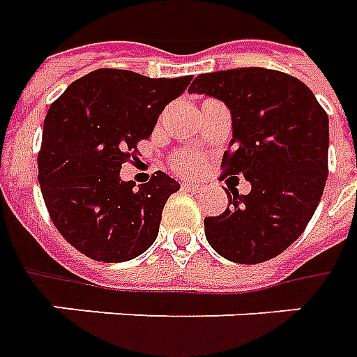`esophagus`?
Listing matches in <instances>:
<instances>
[{"instance_id":"obj_1","label":"esophagus","mask_w":357,"mask_h":357,"mask_svg":"<svg viewBox=\"0 0 357 357\" xmlns=\"http://www.w3.org/2000/svg\"><path fill=\"white\" fill-rule=\"evenodd\" d=\"M183 190H186V192H199V190H202V186H199V184L184 183L183 184Z\"/></svg>"}]
</instances>
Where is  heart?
<instances>
[{
    "mask_svg": "<svg viewBox=\"0 0 357 357\" xmlns=\"http://www.w3.org/2000/svg\"><path fill=\"white\" fill-rule=\"evenodd\" d=\"M173 169L178 174H183V176H194V174H198L202 171V167H204V155L198 153V151H178L176 155L173 158Z\"/></svg>",
    "mask_w": 357,
    "mask_h": 357,
    "instance_id": "b5f03b06",
    "label": "heart"
}]
</instances>
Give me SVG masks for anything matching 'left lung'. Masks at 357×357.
Here are the masks:
<instances>
[{"instance_id": "left-lung-1", "label": "left lung", "mask_w": 357, "mask_h": 357, "mask_svg": "<svg viewBox=\"0 0 357 357\" xmlns=\"http://www.w3.org/2000/svg\"><path fill=\"white\" fill-rule=\"evenodd\" d=\"M188 92L217 98L231 109L223 176L242 174L252 184L246 196L229 186L227 209L204 219L209 246L246 265L282 254L305 231L323 196L327 113L302 80L264 67L206 73Z\"/></svg>"}]
</instances>
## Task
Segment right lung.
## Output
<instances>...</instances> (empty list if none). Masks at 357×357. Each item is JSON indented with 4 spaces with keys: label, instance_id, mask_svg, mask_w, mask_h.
I'll return each instance as SVG.
<instances>
[{
    "label": "right lung",
    "instance_id": "add662e5",
    "mask_svg": "<svg viewBox=\"0 0 357 357\" xmlns=\"http://www.w3.org/2000/svg\"><path fill=\"white\" fill-rule=\"evenodd\" d=\"M190 80L98 69L75 80L50 105L38 181L53 225L78 252L119 264L155 242L165 202L181 186L158 171L134 190L132 181H121L119 173Z\"/></svg>",
    "mask_w": 357,
    "mask_h": 357
}]
</instances>
